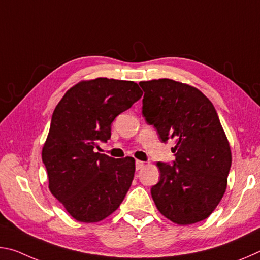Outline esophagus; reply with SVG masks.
<instances>
[{
	"mask_svg": "<svg viewBox=\"0 0 260 260\" xmlns=\"http://www.w3.org/2000/svg\"><path fill=\"white\" fill-rule=\"evenodd\" d=\"M143 166H144V162L143 161H141V160H136L135 161V169H136V171L141 170Z\"/></svg>",
	"mask_w": 260,
	"mask_h": 260,
	"instance_id": "1",
	"label": "esophagus"
}]
</instances>
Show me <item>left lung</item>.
Instances as JSON below:
<instances>
[{"label": "left lung", "instance_id": "left-lung-1", "mask_svg": "<svg viewBox=\"0 0 260 260\" xmlns=\"http://www.w3.org/2000/svg\"><path fill=\"white\" fill-rule=\"evenodd\" d=\"M142 114L161 142L173 141L172 164L158 161L151 188L159 212L179 225L209 217L227 187L232 153L213 104L196 88L171 79L141 81Z\"/></svg>", "mask_w": 260, "mask_h": 260}]
</instances>
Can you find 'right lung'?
<instances>
[{
  "instance_id": "right-lung-1",
  "label": "right lung",
  "mask_w": 260,
  "mask_h": 260,
  "mask_svg": "<svg viewBox=\"0 0 260 260\" xmlns=\"http://www.w3.org/2000/svg\"><path fill=\"white\" fill-rule=\"evenodd\" d=\"M142 94L134 81L98 78L73 86L55 108L42 161L51 193L78 221H101L124 201L135 159H116L95 148L111 138L114 118Z\"/></svg>"
}]
</instances>
